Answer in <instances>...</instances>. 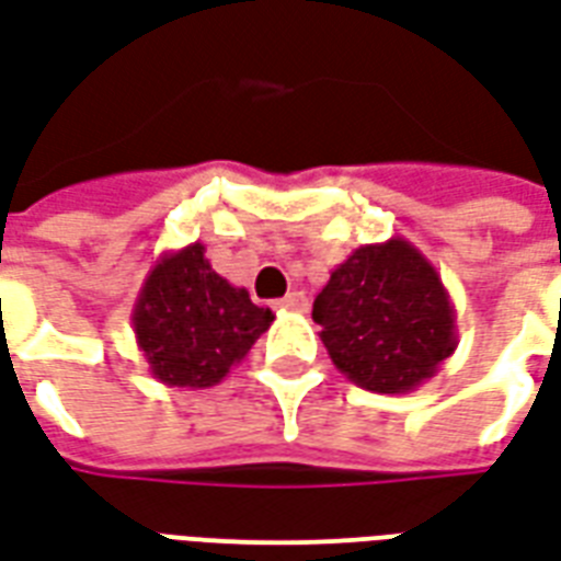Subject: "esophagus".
I'll return each instance as SVG.
<instances>
[{"instance_id":"esophagus-1","label":"esophagus","mask_w":561,"mask_h":561,"mask_svg":"<svg viewBox=\"0 0 561 561\" xmlns=\"http://www.w3.org/2000/svg\"><path fill=\"white\" fill-rule=\"evenodd\" d=\"M276 306H279L282 312H306V309H309V300H306V294L302 291H288Z\"/></svg>"}]
</instances>
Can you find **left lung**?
Returning <instances> with one entry per match:
<instances>
[{
	"label": "left lung",
	"instance_id": "left-lung-1",
	"mask_svg": "<svg viewBox=\"0 0 561 561\" xmlns=\"http://www.w3.org/2000/svg\"><path fill=\"white\" fill-rule=\"evenodd\" d=\"M312 318L335 368L380 396L422 386L458 347L449 291L404 238L354 249L314 297Z\"/></svg>",
	"mask_w": 561,
	"mask_h": 561
}]
</instances>
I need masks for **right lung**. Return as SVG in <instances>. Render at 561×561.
Masks as SVG:
<instances>
[{
  "mask_svg": "<svg viewBox=\"0 0 561 561\" xmlns=\"http://www.w3.org/2000/svg\"><path fill=\"white\" fill-rule=\"evenodd\" d=\"M276 314L249 300L205 259L202 243L163 252L133 306V333L165 386L207 389L243 363Z\"/></svg>",
  "mask_w": 561,
  "mask_h": 561,
  "instance_id": "obj_1",
  "label": "right lung"
}]
</instances>
